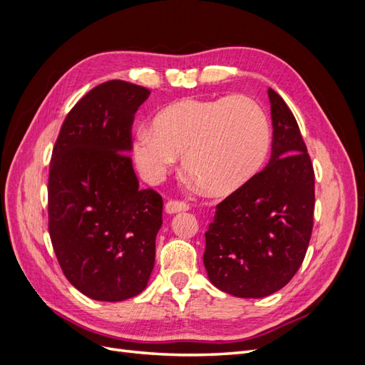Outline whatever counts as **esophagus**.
<instances>
[{
    "mask_svg": "<svg viewBox=\"0 0 365 365\" xmlns=\"http://www.w3.org/2000/svg\"><path fill=\"white\" fill-rule=\"evenodd\" d=\"M185 210H189V205L181 201H169L165 204V213L168 215L181 213V212H185Z\"/></svg>",
    "mask_w": 365,
    "mask_h": 365,
    "instance_id": "1",
    "label": "esophagus"
}]
</instances>
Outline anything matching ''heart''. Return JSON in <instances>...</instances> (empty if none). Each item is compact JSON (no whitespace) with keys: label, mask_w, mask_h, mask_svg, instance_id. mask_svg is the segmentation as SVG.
<instances>
[{"label":"heart","mask_w":365,"mask_h":365,"mask_svg":"<svg viewBox=\"0 0 365 365\" xmlns=\"http://www.w3.org/2000/svg\"><path fill=\"white\" fill-rule=\"evenodd\" d=\"M271 128L263 108L245 96L181 98L141 129L134 158L141 175L161 182L182 155L185 173L213 196L245 187L267 163Z\"/></svg>","instance_id":"b5f03b06"}]
</instances>
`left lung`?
I'll return each mask as SVG.
<instances>
[{
    "mask_svg": "<svg viewBox=\"0 0 365 365\" xmlns=\"http://www.w3.org/2000/svg\"><path fill=\"white\" fill-rule=\"evenodd\" d=\"M272 152L267 168L216 205L204 267L217 289L262 298L288 284L306 256L314 225L315 175L288 105L268 90Z\"/></svg>",
    "mask_w": 365,
    "mask_h": 365,
    "instance_id": "obj_1",
    "label": "left lung"
}]
</instances>
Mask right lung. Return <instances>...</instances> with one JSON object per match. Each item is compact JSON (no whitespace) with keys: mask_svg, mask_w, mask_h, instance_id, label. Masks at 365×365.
I'll use <instances>...</instances> for the list:
<instances>
[{"mask_svg":"<svg viewBox=\"0 0 365 365\" xmlns=\"http://www.w3.org/2000/svg\"><path fill=\"white\" fill-rule=\"evenodd\" d=\"M150 91L109 81L74 105L53 149L48 231L65 277L86 297L123 302L148 286L163 200L140 189L128 153Z\"/></svg>","mask_w":365,"mask_h":365,"instance_id":"obj_1","label":"right lung"}]
</instances>
